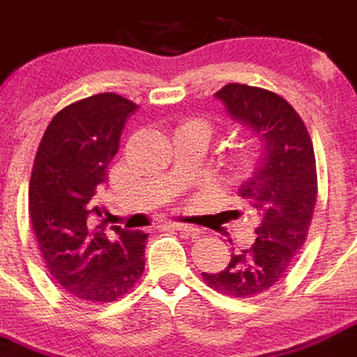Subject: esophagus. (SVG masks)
Instances as JSON below:
<instances>
[{
    "label": "esophagus",
    "mask_w": 357,
    "mask_h": 357,
    "mask_svg": "<svg viewBox=\"0 0 357 357\" xmlns=\"http://www.w3.org/2000/svg\"><path fill=\"white\" fill-rule=\"evenodd\" d=\"M169 228H174V230L178 231H183V234H188L192 235V237H197V235H200V230L197 227H193V225H188V223H179V221H167Z\"/></svg>",
    "instance_id": "1"
}]
</instances>
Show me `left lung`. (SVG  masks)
<instances>
[{
	"mask_svg": "<svg viewBox=\"0 0 357 357\" xmlns=\"http://www.w3.org/2000/svg\"><path fill=\"white\" fill-rule=\"evenodd\" d=\"M214 96L259 141L251 174L238 188L259 227L251 248L231 252L225 271L202 278L214 291L249 298L278 284L305 244L317 199L316 155L303 120L275 92L228 83Z\"/></svg>",
	"mask_w": 357,
	"mask_h": 357,
	"instance_id": "8db88e82",
	"label": "left lung"
}]
</instances>
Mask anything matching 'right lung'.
I'll return each mask as SVG.
<instances>
[{"label": "right lung", "instance_id": "1", "mask_svg": "<svg viewBox=\"0 0 357 357\" xmlns=\"http://www.w3.org/2000/svg\"><path fill=\"white\" fill-rule=\"evenodd\" d=\"M137 109L113 92L62 108L45 130L29 181V216L52 278L73 296L109 303L144 271L148 234L102 220L96 195L119 151L127 119Z\"/></svg>", "mask_w": 357, "mask_h": 357}]
</instances>
